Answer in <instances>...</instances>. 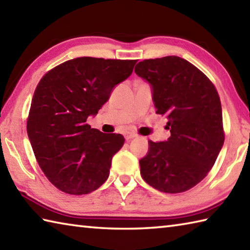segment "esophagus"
Returning a JSON list of instances; mask_svg holds the SVG:
<instances>
[{
	"label": "esophagus",
	"mask_w": 250,
	"mask_h": 250,
	"mask_svg": "<svg viewBox=\"0 0 250 250\" xmlns=\"http://www.w3.org/2000/svg\"><path fill=\"white\" fill-rule=\"evenodd\" d=\"M136 134H134V133H126L125 135H124V137H125V139L128 141V140H130V139H133V138H135L136 137Z\"/></svg>",
	"instance_id": "obj_1"
}]
</instances>
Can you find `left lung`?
I'll return each mask as SVG.
<instances>
[{
  "label": "left lung",
  "instance_id": "1",
  "mask_svg": "<svg viewBox=\"0 0 250 250\" xmlns=\"http://www.w3.org/2000/svg\"><path fill=\"white\" fill-rule=\"evenodd\" d=\"M135 73L152 88L155 113L167 119V141L149 140L140 174L155 189L177 194L207 176L224 144L222 107L212 82L180 56L144 60Z\"/></svg>",
  "mask_w": 250,
  "mask_h": 250
}]
</instances>
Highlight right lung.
<instances>
[{
  "instance_id": "right-lung-1",
  "label": "right lung",
  "mask_w": 250,
  "mask_h": 250,
  "mask_svg": "<svg viewBox=\"0 0 250 250\" xmlns=\"http://www.w3.org/2000/svg\"><path fill=\"white\" fill-rule=\"evenodd\" d=\"M136 62L83 56L58 65L40 79L27 133L42 172L61 191L86 195L109 177L113 155L125 139L91 128L87 119L130 76Z\"/></svg>"
}]
</instances>
